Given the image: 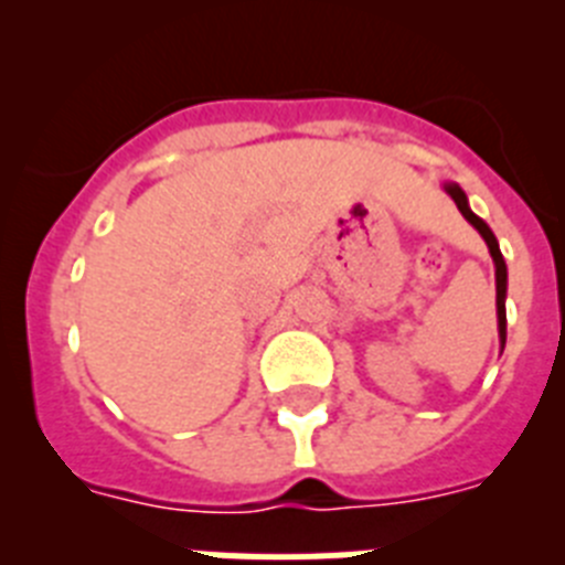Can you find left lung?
Returning <instances> with one entry per match:
<instances>
[{"instance_id": "left-lung-1", "label": "left lung", "mask_w": 565, "mask_h": 565, "mask_svg": "<svg viewBox=\"0 0 565 565\" xmlns=\"http://www.w3.org/2000/svg\"><path fill=\"white\" fill-rule=\"evenodd\" d=\"M447 192H450V198L456 201L458 212L467 217L472 226L481 232V237L487 239L489 246V254H492V259H495V286H498V333H501V342H507V306H503V299H507V263H503V254L501 248H498V239L495 234H492V228L487 226V223L478 217V214H472V209L467 206V194L461 192V186H456V183H447Z\"/></svg>"}]
</instances>
